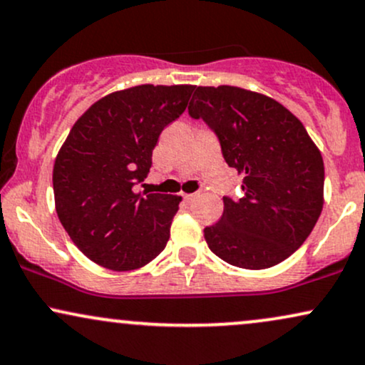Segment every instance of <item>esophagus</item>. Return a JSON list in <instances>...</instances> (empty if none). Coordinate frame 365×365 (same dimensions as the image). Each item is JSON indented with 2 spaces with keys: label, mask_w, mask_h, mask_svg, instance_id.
Instances as JSON below:
<instances>
[{
  "label": "esophagus",
  "mask_w": 365,
  "mask_h": 365,
  "mask_svg": "<svg viewBox=\"0 0 365 365\" xmlns=\"http://www.w3.org/2000/svg\"><path fill=\"white\" fill-rule=\"evenodd\" d=\"M196 196H197L196 192H191V195H182V197L187 201V203H191L192 200H196Z\"/></svg>",
  "instance_id": "esophagus-1"
}]
</instances>
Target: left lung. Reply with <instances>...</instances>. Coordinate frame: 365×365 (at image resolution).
Masks as SVG:
<instances>
[{
	"label": "left lung",
	"mask_w": 365,
	"mask_h": 365,
	"mask_svg": "<svg viewBox=\"0 0 365 365\" xmlns=\"http://www.w3.org/2000/svg\"><path fill=\"white\" fill-rule=\"evenodd\" d=\"M192 118L218 135L225 160L244 175L238 200L223 197L205 228L210 250L242 269L272 267L303 245L323 210L325 168L318 147L287 108L237 86H195Z\"/></svg>",
	"instance_id": "obj_1"
}]
</instances>
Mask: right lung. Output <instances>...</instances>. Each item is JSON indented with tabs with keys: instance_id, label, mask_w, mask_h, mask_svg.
Segmentation results:
<instances>
[{
	"instance_id": "right-lung-1",
	"label": "right lung",
	"mask_w": 365,
	"mask_h": 365,
	"mask_svg": "<svg viewBox=\"0 0 365 365\" xmlns=\"http://www.w3.org/2000/svg\"><path fill=\"white\" fill-rule=\"evenodd\" d=\"M191 84H140L79 116L53 162L56 211L76 247L101 267L132 271L164 250L181 196L135 192L162 130L186 110Z\"/></svg>"
}]
</instances>
